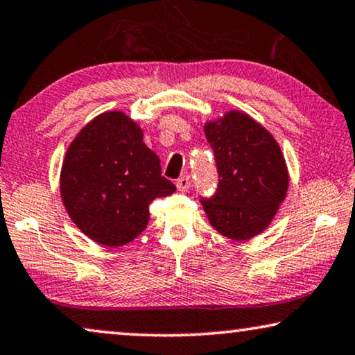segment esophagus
<instances>
[{
  "label": "esophagus",
  "instance_id": "34e87169",
  "mask_svg": "<svg viewBox=\"0 0 355 355\" xmlns=\"http://www.w3.org/2000/svg\"><path fill=\"white\" fill-rule=\"evenodd\" d=\"M189 187H191V178H189L188 175H183L177 180L178 191H187V189H189Z\"/></svg>",
  "mask_w": 355,
  "mask_h": 355
}]
</instances>
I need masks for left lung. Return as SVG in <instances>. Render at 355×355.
<instances>
[{
    "instance_id": "8db88e82",
    "label": "left lung",
    "mask_w": 355,
    "mask_h": 355,
    "mask_svg": "<svg viewBox=\"0 0 355 355\" xmlns=\"http://www.w3.org/2000/svg\"><path fill=\"white\" fill-rule=\"evenodd\" d=\"M218 175L212 196H201L212 227L243 241L261 233L288 191V171L278 143L256 121L228 112L206 125Z\"/></svg>"
}]
</instances>
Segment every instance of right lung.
I'll return each mask as SVG.
<instances>
[{
	"label": "right lung",
	"mask_w": 355,
	"mask_h": 355,
	"mask_svg": "<svg viewBox=\"0 0 355 355\" xmlns=\"http://www.w3.org/2000/svg\"><path fill=\"white\" fill-rule=\"evenodd\" d=\"M123 112H104L77 135L61 171V196L82 232L104 246H122L148 225L153 199L175 184Z\"/></svg>",
	"instance_id": "obj_1"
}]
</instances>
